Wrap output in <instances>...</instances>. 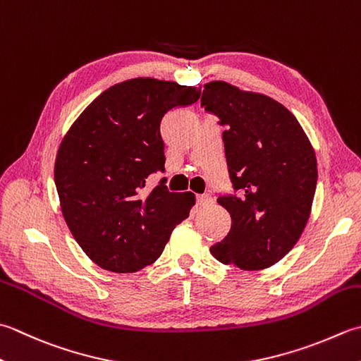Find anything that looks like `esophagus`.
Instances as JSON below:
<instances>
[{
    "instance_id": "34e87169",
    "label": "esophagus",
    "mask_w": 361,
    "mask_h": 361,
    "mask_svg": "<svg viewBox=\"0 0 361 361\" xmlns=\"http://www.w3.org/2000/svg\"><path fill=\"white\" fill-rule=\"evenodd\" d=\"M211 203H213V197H211L209 194L197 195V204H199V207H202V208H204V207H209Z\"/></svg>"
}]
</instances>
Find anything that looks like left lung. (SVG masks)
<instances>
[{
    "mask_svg": "<svg viewBox=\"0 0 361 361\" xmlns=\"http://www.w3.org/2000/svg\"><path fill=\"white\" fill-rule=\"evenodd\" d=\"M202 106L222 133L231 190L217 203L231 228L211 253L244 271L266 269L299 241L317 181L312 144L300 123L272 98L224 81L203 86Z\"/></svg>",
    "mask_w": 361,
    "mask_h": 361,
    "instance_id": "8db88e82",
    "label": "left lung"
}]
</instances>
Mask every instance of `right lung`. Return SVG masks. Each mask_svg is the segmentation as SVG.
<instances>
[{"label":"right lung","mask_w":361,"mask_h":361,"mask_svg":"<svg viewBox=\"0 0 361 361\" xmlns=\"http://www.w3.org/2000/svg\"><path fill=\"white\" fill-rule=\"evenodd\" d=\"M200 87L134 78L104 90L68 130L58 150L54 183L76 243L111 272L154 263L195 199L171 192L152 173L166 172L161 123L169 111L194 104Z\"/></svg>","instance_id":"right-lung-1"}]
</instances>
